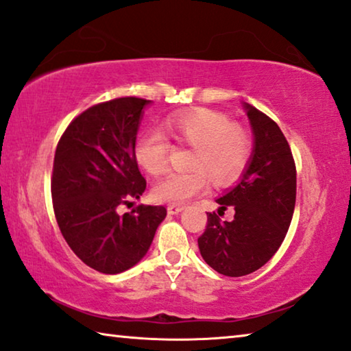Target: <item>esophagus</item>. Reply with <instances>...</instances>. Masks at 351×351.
I'll return each instance as SVG.
<instances>
[{"label": "esophagus", "instance_id": "esophagus-1", "mask_svg": "<svg viewBox=\"0 0 351 351\" xmlns=\"http://www.w3.org/2000/svg\"><path fill=\"white\" fill-rule=\"evenodd\" d=\"M183 210V206H169L168 207V213L169 215H179Z\"/></svg>", "mask_w": 351, "mask_h": 351}]
</instances>
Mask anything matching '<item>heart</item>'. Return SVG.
Listing matches in <instances>:
<instances>
[{
	"label": "heart",
	"instance_id": "obj_1",
	"mask_svg": "<svg viewBox=\"0 0 351 351\" xmlns=\"http://www.w3.org/2000/svg\"><path fill=\"white\" fill-rule=\"evenodd\" d=\"M177 144L188 145L190 171L168 172L152 186L158 202L183 204L207 191L208 177L215 185H228L240 177L251 158V138L228 117L208 110L172 114L165 122ZM171 144L158 130L139 134L133 145L136 163L149 174L157 176L168 165Z\"/></svg>",
	"mask_w": 351,
	"mask_h": 351
}]
</instances>
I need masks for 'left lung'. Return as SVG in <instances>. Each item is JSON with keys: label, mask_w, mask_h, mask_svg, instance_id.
<instances>
[{"label": "left lung", "mask_w": 351, "mask_h": 351, "mask_svg": "<svg viewBox=\"0 0 351 351\" xmlns=\"http://www.w3.org/2000/svg\"><path fill=\"white\" fill-rule=\"evenodd\" d=\"M254 134V149L234 188L207 213V228L197 239L199 251L215 271L239 278L256 271L274 256L293 217L296 168L281 128L257 108L245 104ZM228 208L234 219H220Z\"/></svg>", "instance_id": "1"}]
</instances>
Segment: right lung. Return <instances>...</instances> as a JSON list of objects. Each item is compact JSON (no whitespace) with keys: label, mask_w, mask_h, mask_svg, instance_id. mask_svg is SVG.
<instances>
[{"label":"right lung","mask_w":351,"mask_h":351,"mask_svg":"<svg viewBox=\"0 0 351 351\" xmlns=\"http://www.w3.org/2000/svg\"><path fill=\"white\" fill-rule=\"evenodd\" d=\"M149 104L121 97L88 108L69 123L55 152L51 197L59 229L78 258L105 274L136 265L166 217L163 206L117 213L145 190L133 145Z\"/></svg>","instance_id":"1"}]
</instances>
